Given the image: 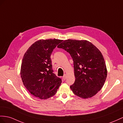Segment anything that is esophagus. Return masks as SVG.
<instances>
[{
	"instance_id": "34e87169",
	"label": "esophagus",
	"mask_w": 123,
	"mask_h": 123,
	"mask_svg": "<svg viewBox=\"0 0 123 123\" xmlns=\"http://www.w3.org/2000/svg\"><path fill=\"white\" fill-rule=\"evenodd\" d=\"M62 78H63V79L64 80H65L66 79H67V75H66L65 74L62 77Z\"/></svg>"
}]
</instances>
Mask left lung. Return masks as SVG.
I'll list each match as a JSON object with an SVG mask.
<instances>
[{"label":"left lung","instance_id":"1","mask_svg":"<svg viewBox=\"0 0 123 123\" xmlns=\"http://www.w3.org/2000/svg\"><path fill=\"white\" fill-rule=\"evenodd\" d=\"M57 47L64 49L73 59L75 80L70 86L73 92L84 99L95 95L107 76L105 62L100 50L85 40H65Z\"/></svg>","mask_w":123,"mask_h":123}]
</instances>
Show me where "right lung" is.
I'll return each instance as SVG.
<instances>
[{
  "instance_id": "1",
  "label": "right lung",
  "mask_w": 123,
  "mask_h": 123,
  "mask_svg": "<svg viewBox=\"0 0 123 123\" xmlns=\"http://www.w3.org/2000/svg\"><path fill=\"white\" fill-rule=\"evenodd\" d=\"M62 40L40 39L32 44L23 56L20 74L29 92L40 99L53 96L62 83L53 73L50 56Z\"/></svg>"
}]
</instances>
